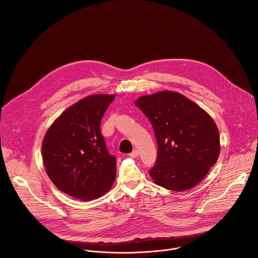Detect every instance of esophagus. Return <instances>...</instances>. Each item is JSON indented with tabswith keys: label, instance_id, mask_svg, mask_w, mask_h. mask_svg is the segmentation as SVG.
Returning a JSON list of instances; mask_svg holds the SVG:
<instances>
[{
	"label": "esophagus",
	"instance_id": "esophagus-1",
	"mask_svg": "<svg viewBox=\"0 0 258 258\" xmlns=\"http://www.w3.org/2000/svg\"><path fill=\"white\" fill-rule=\"evenodd\" d=\"M138 155H139V152H138V150H133L130 154H129V156H131V157H133V158H136V157H138Z\"/></svg>",
	"mask_w": 258,
	"mask_h": 258
}]
</instances>
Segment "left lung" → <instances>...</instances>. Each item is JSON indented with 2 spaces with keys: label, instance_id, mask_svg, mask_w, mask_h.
Listing matches in <instances>:
<instances>
[{
  "label": "left lung",
  "instance_id": "1",
  "mask_svg": "<svg viewBox=\"0 0 258 258\" xmlns=\"http://www.w3.org/2000/svg\"><path fill=\"white\" fill-rule=\"evenodd\" d=\"M136 106L149 119L158 146L154 182L173 191L197 185L216 163L219 132L212 118L183 95L163 91L143 96Z\"/></svg>",
  "mask_w": 258,
  "mask_h": 258
}]
</instances>
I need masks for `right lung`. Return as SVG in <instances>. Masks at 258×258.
<instances>
[{"label": "right lung", "instance_id": "add662e5", "mask_svg": "<svg viewBox=\"0 0 258 258\" xmlns=\"http://www.w3.org/2000/svg\"><path fill=\"white\" fill-rule=\"evenodd\" d=\"M115 95H92L77 102L47 131L42 155L51 181L62 192L82 200L104 195L116 176L100 125Z\"/></svg>", "mask_w": 258, "mask_h": 258}]
</instances>
